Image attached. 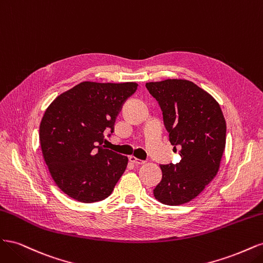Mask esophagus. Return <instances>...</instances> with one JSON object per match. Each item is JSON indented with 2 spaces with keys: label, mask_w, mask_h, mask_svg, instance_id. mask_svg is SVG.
<instances>
[{
  "label": "esophagus",
  "mask_w": 263,
  "mask_h": 263,
  "mask_svg": "<svg viewBox=\"0 0 263 263\" xmlns=\"http://www.w3.org/2000/svg\"><path fill=\"white\" fill-rule=\"evenodd\" d=\"M129 161L133 162L134 164H142V163H144V161L140 160V159H138V158H136V157H134V156L129 157Z\"/></svg>",
  "instance_id": "esophagus-1"
}]
</instances>
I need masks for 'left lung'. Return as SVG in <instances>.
<instances>
[{
	"instance_id": "left-lung-1",
	"label": "left lung",
	"mask_w": 263,
	"mask_h": 263,
	"mask_svg": "<svg viewBox=\"0 0 263 263\" xmlns=\"http://www.w3.org/2000/svg\"><path fill=\"white\" fill-rule=\"evenodd\" d=\"M161 108L178 163L161 164L154 195L165 205L192 201L216 176L226 145V122L218 103L193 82L168 79L146 83Z\"/></svg>"
}]
</instances>
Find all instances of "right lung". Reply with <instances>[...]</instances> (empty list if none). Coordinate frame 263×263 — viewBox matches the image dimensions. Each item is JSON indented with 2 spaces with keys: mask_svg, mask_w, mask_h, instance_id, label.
I'll return each instance as SVG.
<instances>
[{
  "mask_svg": "<svg viewBox=\"0 0 263 263\" xmlns=\"http://www.w3.org/2000/svg\"><path fill=\"white\" fill-rule=\"evenodd\" d=\"M136 90L134 82H82L47 108L39 128L43 156L55 184L71 198L93 203L113 192L128 159L105 149L103 141Z\"/></svg>",
  "mask_w": 263,
  "mask_h": 263,
  "instance_id": "obj_1",
  "label": "right lung"
}]
</instances>
